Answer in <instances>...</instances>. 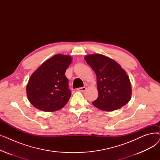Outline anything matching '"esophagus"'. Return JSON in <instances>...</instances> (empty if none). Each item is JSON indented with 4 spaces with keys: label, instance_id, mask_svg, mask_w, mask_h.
Wrapping results in <instances>:
<instances>
[{
    "label": "esophagus",
    "instance_id": "34e87169",
    "mask_svg": "<svg viewBox=\"0 0 160 160\" xmlns=\"http://www.w3.org/2000/svg\"><path fill=\"white\" fill-rule=\"evenodd\" d=\"M78 90L80 91H85L86 90V87H82V88H78Z\"/></svg>",
    "mask_w": 160,
    "mask_h": 160
}]
</instances>
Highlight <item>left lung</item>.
Wrapping results in <instances>:
<instances>
[{"label": "left lung", "mask_w": 160, "mask_h": 160, "mask_svg": "<svg viewBox=\"0 0 160 160\" xmlns=\"http://www.w3.org/2000/svg\"><path fill=\"white\" fill-rule=\"evenodd\" d=\"M86 62L97 76L98 96L92 102L100 110L112 112L127 104L131 98L132 86L128 75L112 59L100 54L86 55Z\"/></svg>", "instance_id": "8db88e82"}]
</instances>
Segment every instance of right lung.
Wrapping results in <instances>:
<instances>
[{"label": "right lung", "mask_w": 160, "mask_h": 160, "mask_svg": "<svg viewBox=\"0 0 160 160\" xmlns=\"http://www.w3.org/2000/svg\"><path fill=\"white\" fill-rule=\"evenodd\" d=\"M72 60L71 56L56 54L32 73L27 86V95L33 106L50 112L65 106L71 92L65 72Z\"/></svg>", "instance_id": "add662e5"}]
</instances>
